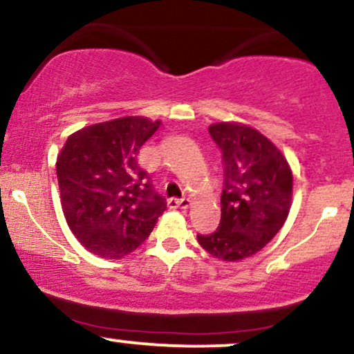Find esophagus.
Listing matches in <instances>:
<instances>
[{
    "label": "esophagus",
    "mask_w": 354,
    "mask_h": 354,
    "mask_svg": "<svg viewBox=\"0 0 354 354\" xmlns=\"http://www.w3.org/2000/svg\"><path fill=\"white\" fill-rule=\"evenodd\" d=\"M189 205H191L189 198H181V200H178V198H169L168 200V208H171V209L188 208Z\"/></svg>",
    "instance_id": "esophagus-1"
}]
</instances>
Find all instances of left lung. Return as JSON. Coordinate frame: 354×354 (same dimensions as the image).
Returning a JSON list of instances; mask_svg holds the SVG:
<instances>
[{
    "label": "left lung",
    "mask_w": 354,
    "mask_h": 354,
    "mask_svg": "<svg viewBox=\"0 0 354 354\" xmlns=\"http://www.w3.org/2000/svg\"><path fill=\"white\" fill-rule=\"evenodd\" d=\"M209 135L225 166L221 221L216 231L196 238L213 258L239 261L261 251L281 230L291 208L293 174L281 151L254 128L216 123Z\"/></svg>",
    "instance_id": "left-lung-1"
}]
</instances>
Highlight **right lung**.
<instances>
[{
    "label": "right lung",
    "instance_id": "obj_1",
    "mask_svg": "<svg viewBox=\"0 0 354 354\" xmlns=\"http://www.w3.org/2000/svg\"><path fill=\"white\" fill-rule=\"evenodd\" d=\"M161 121L126 116L73 133L56 161L64 218L78 241L118 259L149 236L166 200L154 191L138 153Z\"/></svg>",
    "mask_w": 354,
    "mask_h": 354
}]
</instances>
